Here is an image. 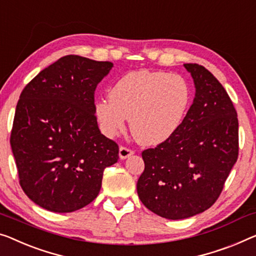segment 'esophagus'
Listing matches in <instances>:
<instances>
[{
	"label": "esophagus",
	"instance_id": "obj_1",
	"mask_svg": "<svg viewBox=\"0 0 256 256\" xmlns=\"http://www.w3.org/2000/svg\"><path fill=\"white\" fill-rule=\"evenodd\" d=\"M133 155V150H128L126 147H120V160H125L130 158V156Z\"/></svg>",
	"mask_w": 256,
	"mask_h": 256
}]
</instances>
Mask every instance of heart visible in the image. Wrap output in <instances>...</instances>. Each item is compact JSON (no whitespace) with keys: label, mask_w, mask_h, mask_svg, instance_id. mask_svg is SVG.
Returning a JSON list of instances; mask_svg holds the SVG:
<instances>
[{"label":"heart","mask_w":256,"mask_h":256,"mask_svg":"<svg viewBox=\"0 0 256 256\" xmlns=\"http://www.w3.org/2000/svg\"><path fill=\"white\" fill-rule=\"evenodd\" d=\"M109 100L95 104V115L106 136L130 128L140 144L155 146L176 133L190 109L192 92L176 74L140 70L120 77L109 90Z\"/></svg>","instance_id":"heart-1"}]
</instances>
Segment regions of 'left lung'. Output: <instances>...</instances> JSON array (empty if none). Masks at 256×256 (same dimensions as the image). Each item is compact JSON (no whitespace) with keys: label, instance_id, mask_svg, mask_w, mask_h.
<instances>
[{"label":"left lung","instance_id":"1","mask_svg":"<svg viewBox=\"0 0 256 256\" xmlns=\"http://www.w3.org/2000/svg\"><path fill=\"white\" fill-rule=\"evenodd\" d=\"M196 87L184 123L169 140L142 152L139 199L168 220H184L215 204L238 158V118L220 82L199 64H184Z\"/></svg>","mask_w":256,"mask_h":256}]
</instances>
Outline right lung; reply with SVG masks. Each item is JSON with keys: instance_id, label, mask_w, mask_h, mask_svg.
I'll return each mask as SVG.
<instances>
[{"instance_id": "1", "label": "right lung", "mask_w": 256, "mask_h": 256, "mask_svg": "<svg viewBox=\"0 0 256 256\" xmlns=\"http://www.w3.org/2000/svg\"><path fill=\"white\" fill-rule=\"evenodd\" d=\"M112 62L64 56L22 90L10 144L19 182L34 204L72 212L98 196L118 146L104 136L95 117L94 90Z\"/></svg>"}]
</instances>
